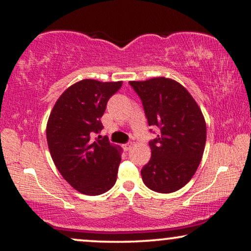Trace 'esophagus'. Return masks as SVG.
Listing matches in <instances>:
<instances>
[{
  "instance_id": "1",
  "label": "esophagus",
  "mask_w": 251,
  "mask_h": 251,
  "mask_svg": "<svg viewBox=\"0 0 251 251\" xmlns=\"http://www.w3.org/2000/svg\"><path fill=\"white\" fill-rule=\"evenodd\" d=\"M132 147H133V144L132 143H128V144H125V145H123V150L129 151V150H131Z\"/></svg>"
}]
</instances>
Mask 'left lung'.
<instances>
[{
  "mask_svg": "<svg viewBox=\"0 0 251 251\" xmlns=\"http://www.w3.org/2000/svg\"><path fill=\"white\" fill-rule=\"evenodd\" d=\"M142 99L149 126L159 135L150 143L151 160L143 168L144 184L159 193H173L194 176L207 139V125L187 89L169 77L130 81Z\"/></svg>",
  "mask_w": 251,
  "mask_h": 251,
  "instance_id": "left-lung-1",
  "label": "left lung"
}]
</instances>
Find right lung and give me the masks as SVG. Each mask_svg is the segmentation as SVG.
<instances>
[{
  "label": "right lung",
  "mask_w": 251,
  "mask_h": 251,
  "mask_svg": "<svg viewBox=\"0 0 251 251\" xmlns=\"http://www.w3.org/2000/svg\"><path fill=\"white\" fill-rule=\"evenodd\" d=\"M122 81L84 78L68 87L47 123V140L54 166L77 192L99 195L114 186L122 149L108 139L92 140L102 129L100 118Z\"/></svg>",
  "instance_id": "add662e5"
}]
</instances>
